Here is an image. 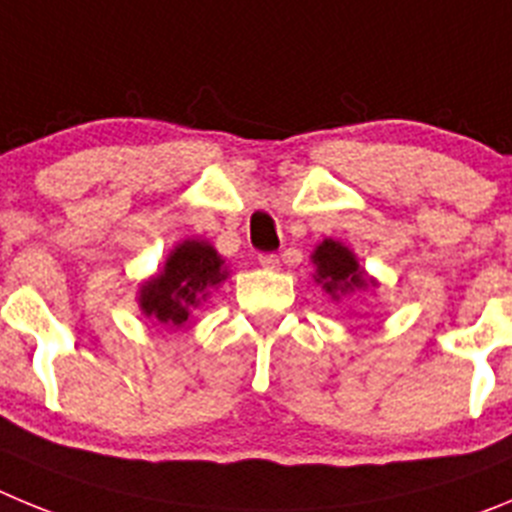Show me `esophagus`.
I'll return each mask as SVG.
<instances>
[{
    "instance_id": "34e87169",
    "label": "esophagus",
    "mask_w": 512,
    "mask_h": 512,
    "mask_svg": "<svg viewBox=\"0 0 512 512\" xmlns=\"http://www.w3.org/2000/svg\"><path fill=\"white\" fill-rule=\"evenodd\" d=\"M257 262H260L265 270H278V265H280L278 255H260V257H257Z\"/></svg>"
}]
</instances>
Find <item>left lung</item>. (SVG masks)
<instances>
[{"instance_id":"obj_1","label":"left lung","mask_w":512,"mask_h":512,"mask_svg":"<svg viewBox=\"0 0 512 512\" xmlns=\"http://www.w3.org/2000/svg\"><path fill=\"white\" fill-rule=\"evenodd\" d=\"M311 262L316 267L313 280L331 296V301H339L342 296H352L354 290H375L377 280L359 265L357 255L339 239L326 237L324 242L313 247Z\"/></svg>"}]
</instances>
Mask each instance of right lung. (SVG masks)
Returning a JSON list of instances; mask_svg holds the SVG:
<instances>
[{
  "instance_id": "obj_1",
  "label": "right lung",
  "mask_w": 512,
  "mask_h": 512,
  "mask_svg": "<svg viewBox=\"0 0 512 512\" xmlns=\"http://www.w3.org/2000/svg\"><path fill=\"white\" fill-rule=\"evenodd\" d=\"M229 265L211 242L188 237L168 252L163 270L142 280L137 290V306L142 316L183 329L191 324L193 311L209 301L211 290L229 278Z\"/></svg>"
}]
</instances>
